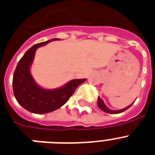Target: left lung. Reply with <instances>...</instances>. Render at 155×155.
<instances>
[{
    "label": "left lung",
    "mask_w": 155,
    "mask_h": 155,
    "mask_svg": "<svg viewBox=\"0 0 155 155\" xmlns=\"http://www.w3.org/2000/svg\"><path fill=\"white\" fill-rule=\"evenodd\" d=\"M132 105H133V104H131V105L128 106L127 107L124 108V109L117 110H110L109 108H108L107 107V106L105 105L104 100H102V99L100 97V96L98 97V106H99V107H100V109L102 110H104V111L106 112V113H109V114H119V113H121V112L126 110L127 109H129V108Z\"/></svg>",
    "instance_id": "left-lung-1"
}]
</instances>
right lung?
<instances>
[{"mask_svg": "<svg viewBox=\"0 0 155 155\" xmlns=\"http://www.w3.org/2000/svg\"><path fill=\"white\" fill-rule=\"evenodd\" d=\"M57 40L59 39L54 38L32 46L18 61L13 74L15 97L22 107L31 113L45 114L59 109L68 101L77 87L86 81V79H74L55 89H45L35 82L30 69L36 50L51 41Z\"/></svg>", "mask_w": 155, "mask_h": 155, "instance_id": "right-lung-1", "label": "right lung"}]
</instances>
